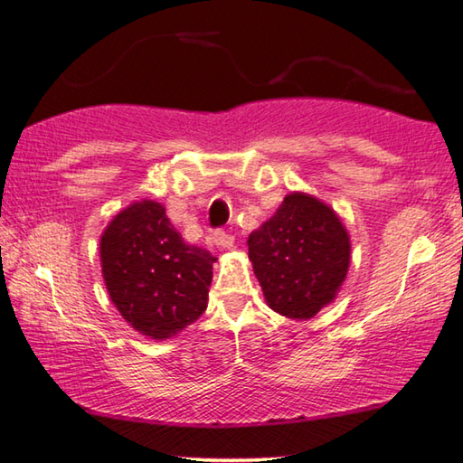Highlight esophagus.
<instances>
[{"label":"esophagus","instance_id":"obj_1","mask_svg":"<svg viewBox=\"0 0 463 463\" xmlns=\"http://www.w3.org/2000/svg\"><path fill=\"white\" fill-rule=\"evenodd\" d=\"M213 244L217 248L230 250L233 246V236H230V233H225V232H215L213 233Z\"/></svg>","mask_w":463,"mask_h":463}]
</instances>
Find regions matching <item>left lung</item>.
I'll return each instance as SVG.
<instances>
[{
    "mask_svg": "<svg viewBox=\"0 0 463 463\" xmlns=\"http://www.w3.org/2000/svg\"><path fill=\"white\" fill-rule=\"evenodd\" d=\"M248 256L267 306L291 320H309L345 283L351 236L330 204L295 191L250 233Z\"/></svg>",
    "mask_w": 463,
    "mask_h": 463,
    "instance_id": "left-lung-1",
    "label": "left lung"
}]
</instances>
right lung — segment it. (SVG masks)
Listing matches in <instances>:
<instances>
[{"instance_id":"right-lung-1","label":"right lung","mask_w":463,"mask_h":463,"mask_svg":"<svg viewBox=\"0 0 463 463\" xmlns=\"http://www.w3.org/2000/svg\"><path fill=\"white\" fill-rule=\"evenodd\" d=\"M217 259L174 230L162 203L118 211L100 238L106 289L125 322L151 340L180 335L207 309Z\"/></svg>"}]
</instances>
